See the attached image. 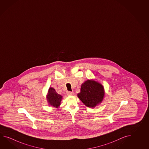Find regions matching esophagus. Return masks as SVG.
Returning <instances> with one entry per match:
<instances>
[{
  "mask_svg": "<svg viewBox=\"0 0 149 149\" xmlns=\"http://www.w3.org/2000/svg\"><path fill=\"white\" fill-rule=\"evenodd\" d=\"M67 94L68 95H73L74 94V93L72 92H67Z\"/></svg>",
  "mask_w": 149,
  "mask_h": 149,
  "instance_id": "34e87169",
  "label": "esophagus"
}]
</instances>
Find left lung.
Segmentation results:
<instances>
[{
  "instance_id": "1",
  "label": "left lung",
  "mask_w": 149,
  "mask_h": 149,
  "mask_svg": "<svg viewBox=\"0 0 149 149\" xmlns=\"http://www.w3.org/2000/svg\"><path fill=\"white\" fill-rule=\"evenodd\" d=\"M104 94L101 84L94 80H87L81 85L78 97L86 106L94 108L102 102Z\"/></svg>"
}]
</instances>
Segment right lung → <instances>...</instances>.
Listing matches in <instances>:
<instances>
[{
  "mask_svg": "<svg viewBox=\"0 0 149 149\" xmlns=\"http://www.w3.org/2000/svg\"><path fill=\"white\" fill-rule=\"evenodd\" d=\"M47 99L49 104L55 108H57L60 105L62 96L57 93L55 89L49 87L47 95Z\"/></svg>",
  "mask_w": 149,
  "mask_h": 149,
  "instance_id": "obj_1",
  "label": "right lung"
}]
</instances>
